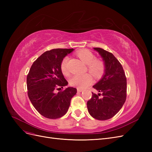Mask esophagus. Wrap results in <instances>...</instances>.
Masks as SVG:
<instances>
[{
  "instance_id": "1",
  "label": "esophagus",
  "mask_w": 152,
  "mask_h": 152,
  "mask_svg": "<svg viewBox=\"0 0 152 152\" xmlns=\"http://www.w3.org/2000/svg\"><path fill=\"white\" fill-rule=\"evenodd\" d=\"M83 91H84V89H83L79 88V87H78V88H77V91H78V92H79V93H81V92H82Z\"/></svg>"
}]
</instances>
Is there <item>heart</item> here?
Wrapping results in <instances>:
<instances>
[{"instance_id":"heart-1","label":"heart","mask_w":152,"mask_h":152,"mask_svg":"<svg viewBox=\"0 0 152 152\" xmlns=\"http://www.w3.org/2000/svg\"><path fill=\"white\" fill-rule=\"evenodd\" d=\"M77 56L84 63L87 65L88 71L91 73L92 75L95 78H100L104 72L105 65L104 63L99 60L95 59L94 54L89 50L82 49L77 53ZM68 56H66L63 59L61 63V70L63 75H68L70 73L68 68ZM93 82L92 77L89 73H85L82 75H75L70 79V84L73 86H76L79 88H84L89 86Z\"/></svg>"}]
</instances>
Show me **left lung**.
Masks as SVG:
<instances>
[{"label":"left lung","instance_id":"left-lung-1","mask_svg":"<svg viewBox=\"0 0 152 152\" xmlns=\"http://www.w3.org/2000/svg\"><path fill=\"white\" fill-rule=\"evenodd\" d=\"M94 49L103 58L105 70L103 77L93 86L99 93H92L93 96L87 102V107L93 118L105 121L115 115L125 103L127 79L122 65L112 53L99 48Z\"/></svg>","mask_w":152,"mask_h":152}]
</instances>
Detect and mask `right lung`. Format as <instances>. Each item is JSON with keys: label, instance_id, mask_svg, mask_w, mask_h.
<instances>
[{"label": "right lung", "instance_id": "add662e5", "mask_svg": "<svg viewBox=\"0 0 152 152\" xmlns=\"http://www.w3.org/2000/svg\"><path fill=\"white\" fill-rule=\"evenodd\" d=\"M73 49H54L40 56L32 64L26 78L28 96L31 104L44 117L56 119L67 112L77 89L68 87L61 70V63Z\"/></svg>", "mask_w": 152, "mask_h": 152}]
</instances>
